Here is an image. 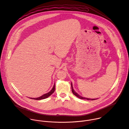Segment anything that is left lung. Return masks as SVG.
Listing matches in <instances>:
<instances>
[{
  "label": "left lung",
  "instance_id": "8db88e82",
  "mask_svg": "<svg viewBox=\"0 0 129 129\" xmlns=\"http://www.w3.org/2000/svg\"><path fill=\"white\" fill-rule=\"evenodd\" d=\"M71 87H72V92H73V93H74V94L76 96H77L78 98H80V99H86V100H95V99H89V98H87L82 97V96H80L79 95H78L77 92H76L75 91V90H74V89H73V87L72 83L71 84Z\"/></svg>",
  "mask_w": 129,
  "mask_h": 129
}]
</instances>
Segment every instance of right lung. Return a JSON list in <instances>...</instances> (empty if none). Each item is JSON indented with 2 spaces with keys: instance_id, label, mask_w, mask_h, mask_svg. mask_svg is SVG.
<instances>
[{
  "instance_id": "add662e5",
  "label": "right lung",
  "mask_w": 129,
  "mask_h": 129,
  "mask_svg": "<svg viewBox=\"0 0 129 129\" xmlns=\"http://www.w3.org/2000/svg\"><path fill=\"white\" fill-rule=\"evenodd\" d=\"M54 90H55V84H54L53 87H52V89L49 92L45 93V94L42 95V96H41L40 97H38V98H31V99H34V100H42V99H46L47 98H48V97H49L50 95H51L52 93L54 92Z\"/></svg>"
}]
</instances>
